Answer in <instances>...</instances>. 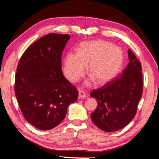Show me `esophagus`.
I'll return each instance as SVG.
<instances>
[{"label": "esophagus", "instance_id": "34e87169", "mask_svg": "<svg viewBox=\"0 0 159 159\" xmlns=\"http://www.w3.org/2000/svg\"><path fill=\"white\" fill-rule=\"evenodd\" d=\"M86 95L85 94V92L83 91H79V99H84L85 98Z\"/></svg>", "mask_w": 159, "mask_h": 159}]
</instances>
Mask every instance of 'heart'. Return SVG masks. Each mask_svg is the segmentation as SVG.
Here are the masks:
<instances>
[{"label": "heart", "instance_id": "b5f03b06", "mask_svg": "<svg viewBox=\"0 0 159 159\" xmlns=\"http://www.w3.org/2000/svg\"><path fill=\"white\" fill-rule=\"evenodd\" d=\"M123 62V52L119 47L104 41L81 44L78 53L68 52L64 60V72L69 81L75 83L85 73L89 63V73L99 84L115 78ZM86 85H89V81Z\"/></svg>", "mask_w": 159, "mask_h": 159}]
</instances>
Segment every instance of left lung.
<instances>
[{"instance_id": "left-lung-1", "label": "left lung", "mask_w": 159, "mask_h": 159, "mask_svg": "<svg viewBox=\"0 0 159 159\" xmlns=\"http://www.w3.org/2000/svg\"><path fill=\"white\" fill-rule=\"evenodd\" d=\"M128 56L129 62L121 75L90 93L98 101L97 108L91 114V120L104 131H117L127 126L135 116L142 97L141 62L131 50Z\"/></svg>"}]
</instances>
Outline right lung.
Returning <instances> with one entry per match:
<instances>
[{"label":"right lung","mask_w":159,"mask_h":159,"mask_svg":"<svg viewBox=\"0 0 159 159\" xmlns=\"http://www.w3.org/2000/svg\"><path fill=\"white\" fill-rule=\"evenodd\" d=\"M70 36L50 33L23 53L16 69L14 91L21 112L36 128L50 130L65 118L78 91L65 78L61 57Z\"/></svg>","instance_id":"1"}]
</instances>
